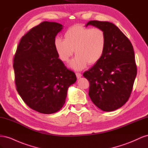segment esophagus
Listing matches in <instances>:
<instances>
[{
	"label": "esophagus",
	"instance_id": "obj_1",
	"mask_svg": "<svg viewBox=\"0 0 148 148\" xmlns=\"http://www.w3.org/2000/svg\"><path fill=\"white\" fill-rule=\"evenodd\" d=\"M76 76H77V77L78 78H79L80 77H82V75L80 73H79V72H77L76 73Z\"/></svg>",
	"mask_w": 148,
	"mask_h": 148
}]
</instances>
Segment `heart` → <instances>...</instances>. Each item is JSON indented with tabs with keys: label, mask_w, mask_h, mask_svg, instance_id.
<instances>
[{
	"label": "heart",
	"mask_w": 148,
	"mask_h": 148,
	"mask_svg": "<svg viewBox=\"0 0 148 148\" xmlns=\"http://www.w3.org/2000/svg\"><path fill=\"white\" fill-rule=\"evenodd\" d=\"M106 42V35L102 29L75 25L65 31L64 39L59 37L55 39L54 47L64 62H68L75 51L77 55L71 60L70 66L80 70L88 63L92 65L100 60L105 52Z\"/></svg>",
	"instance_id": "1"
}]
</instances>
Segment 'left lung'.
Masks as SVG:
<instances>
[{
    "label": "left lung",
    "instance_id": "obj_1",
    "mask_svg": "<svg viewBox=\"0 0 148 148\" xmlns=\"http://www.w3.org/2000/svg\"><path fill=\"white\" fill-rule=\"evenodd\" d=\"M102 29L106 38L104 55L83 73L89 82V96L103 111L110 112L128 100L137 73L131 42L118 27L108 21H89L86 24Z\"/></svg>",
    "mask_w": 148,
    "mask_h": 148
}]
</instances>
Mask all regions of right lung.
<instances>
[{
	"instance_id": "obj_1",
	"label": "right lung",
	"mask_w": 148,
	"mask_h": 148,
	"mask_svg": "<svg viewBox=\"0 0 148 148\" xmlns=\"http://www.w3.org/2000/svg\"><path fill=\"white\" fill-rule=\"evenodd\" d=\"M63 28L56 22L43 21L20 39L13 59L16 90L31 109L51 114L63 107L67 89L77 77L67 69L54 47Z\"/></svg>"
}]
</instances>
